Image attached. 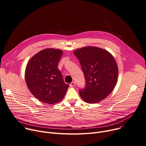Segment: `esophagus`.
<instances>
[{
  "instance_id": "esophagus-1",
  "label": "esophagus",
  "mask_w": 146,
  "mask_h": 146,
  "mask_svg": "<svg viewBox=\"0 0 146 146\" xmlns=\"http://www.w3.org/2000/svg\"><path fill=\"white\" fill-rule=\"evenodd\" d=\"M75 85V82H71V83L70 84V86L71 87V88L74 87Z\"/></svg>"
}]
</instances>
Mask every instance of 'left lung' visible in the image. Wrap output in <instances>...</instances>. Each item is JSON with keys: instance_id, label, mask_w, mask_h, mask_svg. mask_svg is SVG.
Wrapping results in <instances>:
<instances>
[{"instance_id": "obj_1", "label": "left lung", "mask_w": 146, "mask_h": 146, "mask_svg": "<svg viewBox=\"0 0 146 146\" xmlns=\"http://www.w3.org/2000/svg\"><path fill=\"white\" fill-rule=\"evenodd\" d=\"M74 54L78 58L84 74L86 86L79 89L81 98L88 103H97L114 90L118 69L114 57L102 48L87 46L78 48Z\"/></svg>"}]
</instances>
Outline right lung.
<instances>
[{"label": "right lung", "instance_id": "obj_1", "mask_svg": "<svg viewBox=\"0 0 146 146\" xmlns=\"http://www.w3.org/2000/svg\"><path fill=\"white\" fill-rule=\"evenodd\" d=\"M62 53L59 49L46 48L34 55L27 65L25 79L27 87L42 102L49 104L59 102L69 87L58 69Z\"/></svg>", "mask_w": 146, "mask_h": 146}]
</instances>
